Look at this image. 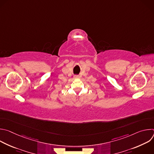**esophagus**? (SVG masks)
<instances>
[{
    "instance_id": "esophagus-1",
    "label": "esophagus",
    "mask_w": 154,
    "mask_h": 154,
    "mask_svg": "<svg viewBox=\"0 0 154 154\" xmlns=\"http://www.w3.org/2000/svg\"><path fill=\"white\" fill-rule=\"evenodd\" d=\"M80 77L79 76V75H75V76H74V79H79Z\"/></svg>"
}]
</instances>
